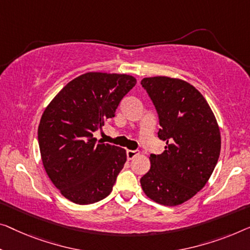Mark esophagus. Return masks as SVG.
<instances>
[{"instance_id":"34e87169","label":"esophagus","mask_w":250,"mask_h":250,"mask_svg":"<svg viewBox=\"0 0 250 250\" xmlns=\"http://www.w3.org/2000/svg\"><path fill=\"white\" fill-rule=\"evenodd\" d=\"M138 155H139V151L137 150H126V158H128L129 161H131V159L137 157Z\"/></svg>"}]
</instances>
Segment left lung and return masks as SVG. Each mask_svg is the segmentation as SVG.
Segmentation results:
<instances>
[{"instance_id": "obj_1", "label": "left lung", "mask_w": 250, "mask_h": 250, "mask_svg": "<svg viewBox=\"0 0 250 250\" xmlns=\"http://www.w3.org/2000/svg\"><path fill=\"white\" fill-rule=\"evenodd\" d=\"M159 117L161 155H150V169L140 184L149 199L175 207L204 188L221 149L220 128L204 96L188 82L168 76L141 81Z\"/></svg>"}]
</instances>
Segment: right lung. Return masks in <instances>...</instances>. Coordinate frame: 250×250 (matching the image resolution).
Segmentation results:
<instances>
[{
    "label": "right lung",
    "mask_w": 250,
    "mask_h": 250,
    "mask_svg": "<svg viewBox=\"0 0 250 250\" xmlns=\"http://www.w3.org/2000/svg\"><path fill=\"white\" fill-rule=\"evenodd\" d=\"M137 80L126 74L88 72L67 83L40 119L44 170L62 196L76 204L103 200L126 162L125 149L96 143L95 130L115 115Z\"/></svg>",
    "instance_id": "add662e5"
}]
</instances>
